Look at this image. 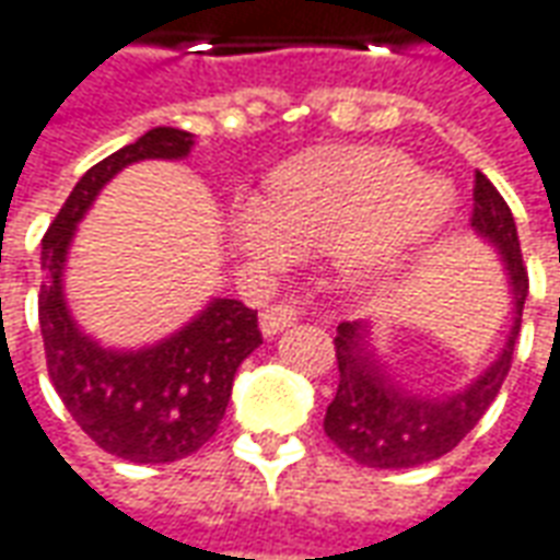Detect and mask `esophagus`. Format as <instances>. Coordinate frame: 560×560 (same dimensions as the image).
<instances>
[{
	"mask_svg": "<svg viewBox=\"0 0 560 560\" xmlns=\"http://www.w3.org/2000/svg\"><path fill=\"white\" fill-rule=\"evenodd\" d=\"M295 319H299V304H295L292 299L277 301V304H271L268 311H261V316H259L261 335L265 337L280 335V331H283V328H289V325L295 323Z\"/></svg>",
	"mask_w": 560,
	"mask_h": 560,
	"instance_id": "esophagus-1",
	"label": "esophagus"
}]
</instances>
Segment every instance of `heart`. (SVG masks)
I'll list each match as a JSON object with an SVG mask.
<instances>
[{
  "label": "heart",
  "mask_w": 560,
  "mask_h": 560,
  "mask_svg": "<svg viewBox=\"0 0 560 560\" xmlns=\"http://www.w3.org/2000/svg\"><path fill=\"white\" fill-rule=\"evenodd\" d=\"M452 189L392 150L331 147L277 168L268 201L244 205L235 241L280 268L295 249L340 253L362 287H383L446 223Z\"/></svg>",
  "instance_id": "1"
}]
</instances>
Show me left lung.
Instances as JSON below:
<instances>
[{
    "instance_id": "obj_1",
    "label": "left lung",
    "mask_w": 560,
    "mask_h": 560,
    "mask_svg": "<svg viewBox=\"0 0 560 560\" xmlns=\"http://www.w3.org/2000/svg\"><path fill=\"white\" fill-rule=\"evenodd\" d=\"M470 225L479 237H486L491 247L501 253L503 268L510 277L513 328L506 335L501 355L467 388L455 395L431 398V395H413L400 388L386 374V368L376 362L374 350L368 343V323L337 325L335 352L340 383H337L335 400L325 410L323 425L328 440L340 452H347L352 462L380 467V470L434 462L455 450L489 410L491 400L498 398L503 380L510 374L515 337L522 328L527 271L513 213L482 172H477V180H474Z\"/></svg>"
}]
</instances>
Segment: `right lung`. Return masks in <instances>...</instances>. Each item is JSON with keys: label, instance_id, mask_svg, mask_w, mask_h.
Instances as JSON below:
<instances>
[{"label": "right lung", "instance_id": "obj_1", "mask_svg": "<svg viewBox=\"0 0 560 560\" xmlns=\"http://www.w3.org/2000/svg\"><path fill=\"white\" fill-rule=\"evenodd\" d=\"M192 144L184 129L156 126L110 153L74 184L42 237L38 323L50 383L102 450L135 464L177 462L217 434L237 368L261 343L259 316L235 299H213L153 347L105 350L71 319L62 271L78 223L114 174L141 160H184Z\"/></svg>", "mask_w": 560, "mask_h": 560}]
</instances>
